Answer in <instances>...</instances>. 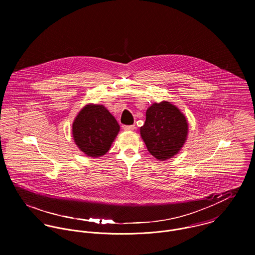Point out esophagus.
I'll use <instances>...</instances> for the list:
<instances>
[{
	"label": "esophagus",
	"instance_id": "34e87169",
	"mask_svg": "<svg viewBox=\"0 0 255 255\" xmlns=\"http://www.w3.org/2000/svg\"><path fill=\"white\" fill-rule=\"evenodd\" d=\"M123 128H124V130H126V131H131V130H134V129H135V126H134V125H131V126H124Z\"/></svg>",
	"mask_w": 255,
	"mask_h": 255
}]
</instances>
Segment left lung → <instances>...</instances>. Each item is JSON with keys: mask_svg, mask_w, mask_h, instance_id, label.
I'll return each mask as SVG.
<instances>
[{"mask_svg": "<svg viewBox=\"0 0 255 255\" xmlns=\"http://www.w3.org/2000/svg\"><path fill=\"white\" fill-rule=\"evenodd\" d=\"M186 118L170 102L153 103L146 111L140 135L147 150L160 161L168 160L179 153L187 138Z\"/></svg>", "mask_w": 255, "mask_h": 255, "instance_id": "left-lung-1", "label": "left lung"}]
</instances>
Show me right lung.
I'll use <instances>...</instances> for the list:
<instances>
[{
	"instance_id": "obj_1",
	"label": "right lung",
	"mask_w": 255,
	"mask_h": 255,
	"mask_svg": "<svg viewBox=\"0 0 255 255\" xmlns=\"http://www.w3.org/2000/svg\"><path fill=\"white\" fill-rule=\"evenodd\" d=\"M120 131L114 116L103 105L88 104L75 117L73 136L75 144L87 156L105 155Z\"/></svg>"
}]
</instances>
